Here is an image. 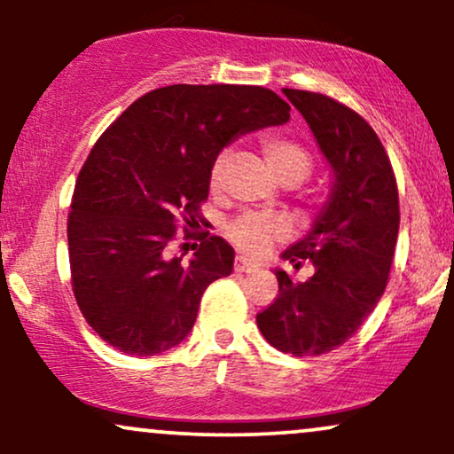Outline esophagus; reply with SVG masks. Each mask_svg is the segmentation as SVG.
Masks as SVG:
<instances>
[{
  "mask_svg": "<svg viewBox=\"0 0 454 454\" xmlns=\"http://www.w3.org/2000/svg\"><path fill=\"white\" fill-rule=\"evenodd\" d=\"M256 269L258 267L252 262V260H247L243 256H237V260H234V270H239V273H254Z\"/></svg>",
  "mask_w": 454,
  "mask_h": 454,
  "instance_id": "esophagus-1",
  "label": "esophagus"
}]
</instances>
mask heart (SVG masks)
I'll return each instance as SVG.
<instances>
[{"label":"heart","instance_id":"obj_1","mask_svg":"<svg viewBox=\"0 0 454 454\" xmlns=\"http://www.w3.org/2000/svg\"><path fill=\"white\" fill-rule=\"evenodd\" d=\"M264 158L269 168L278 176L281 184H296L311 173L314 158L299 140L284 137V134H267L260 138ZM228 166V151L217 153L209 170V190L213 194L222 190L223 175ZM288 223L279 217L262 215V213H241L237 220L226 226V237L237 245L239 249L252 256L267 254L275 243L288 237Z\"/></svg>","mask_w":454,"mask_h":454}]
</instances>
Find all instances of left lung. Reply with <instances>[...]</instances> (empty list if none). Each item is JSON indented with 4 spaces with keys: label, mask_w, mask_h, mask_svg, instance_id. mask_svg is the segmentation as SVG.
I'll use <instances>...</instances> for the list:
<instances>
[{
    "label": "left lung",
    "mask_w": 454,
    "mask_h": 454,
    "mask_svg": "<svg viewBox=\"0 0 454 454\" xmlns=\"http://www.w3.org/2000/svg\"><path fill=\"white\" fill-rule=\"evenodd\" d=\"M299 108L335 184L303 241L281 256L307 281L275 270L279 294L256 316L270 346L294 356H320L346 343L387 290L399 232V192L382 140L346 104L303 90H284Z\"/></svg>",
    "instance_id": "8db88e82"
}]
</instances>
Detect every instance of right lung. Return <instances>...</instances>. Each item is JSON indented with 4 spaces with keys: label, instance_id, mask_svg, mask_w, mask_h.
I'll use <instances>...</instances> for the list:
<instances>
[{
    "label": "right lung",
    "instance_id": "add662e5",
    "mask_svg": "<svg viewBox=\"0 0 454 454\" xmlns=\"http://www.w3.org/2000/svg\"><path fill=\"white\" fill-rule=\"evenodd\" d=\"M288 119L290 104L258 85H168L98 138L72 194L67 254L78 309L108 346L153 356L185 340L207 286L234 262L222 237L192 231L205 223L213 160ZM179 227L201 241L190 265L168 258Z\"/></svg>",
    "mask_w": 454,
    "mask_h": 454
}]
</instances>
